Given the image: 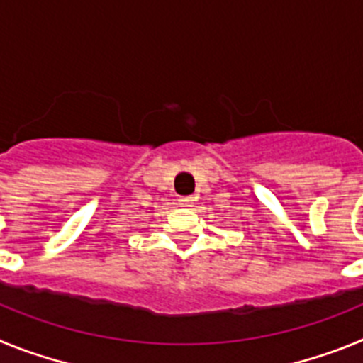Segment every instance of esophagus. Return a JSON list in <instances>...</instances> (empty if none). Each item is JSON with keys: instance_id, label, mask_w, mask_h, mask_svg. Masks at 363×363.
I'll list each match as a JSON object with an SVG mask.
<instances>
[{"instance_id": "1", "label": "esophagus", "mask_w": 363, "mask_h": 363, "mask_svg": "<svg viewBox=\"0 0 363 363\" xmlns=\"http://www.w3.org/2000/svg\"><path fill=\"white\" fill-rule=\"evenodd\" d=\"M179 207H184V209H191L192 205H194V200L191 196H185V198H179L178 200Z\"/></svg>"}]
</instances>
